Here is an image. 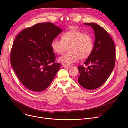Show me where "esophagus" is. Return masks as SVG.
Returning a JSON list of instances; mask_svg holds the SVG:
<instances>
[{
    "mask_svg": "<svg viewBox=\"0 0 128 128\" xmlns=\"http://www.w3.org/2000/svg\"><path fill=\"white\" fill-rule=\"evenodd\" d=\"M62 66L64 68H70V65H65V64H63Z\"/></svg>",
    "mask_w": 128,
    "mask_h": 128,
    "instance_id": "esophagus-1",
    "label": "esophagus"
}]
</instances>
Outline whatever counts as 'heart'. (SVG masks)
Instances as JSON below:
<instances>
[{
	"label": "heart",
	"mask_w": 128,
	"mask_h": 128,
	"mask_svg": "<svg viewBox=\"0 0 128 128\" xmlns=\"http://www.w3.org/2000/svg\"><path fill=\"white\" fill-rule=\"evenodd\" d=\"M94 42L91 36L82 32L72 30L65 32L61 39H54L51 42V48L58 54L64 53L68 48L69 52L64 54L59 60L67 65L75 63L79 58L84 60L92 54Z\"/></svg>",
	"instance_id": "1"
}]
</instances>
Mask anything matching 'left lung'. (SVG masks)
<instances>
[{"instance_id": "8db88e82", "label": "left lung", "mask_w": 128, "mask_h": 128, "mask_svg": "<svg viewBox=\"0 0 128 128\" xmlns=\"http://www.w3.org/2000/svg\"><path fill=\"white\" fill-rule=\"evenodd\" d=\"M94 30L96 40L91 54L84 64L78 67L79 84L88 90L102 86L110 76L116 62L115 46L109 34L96 23H86Z\"/></svg>"}]
</instances>
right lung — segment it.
<instances>
[{
  "label": "right lung",
  "instance_id": "add662e5",
  "mask_svg": "<svg viewBox=\"0 0 128 128\" xmlns=\"http://www.w3.org/2000/svg\"><path fill=\"white\" fill-rule=\"evenodd\" d=\"M62 30L52 23H38L24 29L14 39L11 64L21 83L34 92L44 90L60 68L56 62L51 42Z\"/></svg>",
  "mask_w": 128,
  "mask_h": 128
}]
</instances>
